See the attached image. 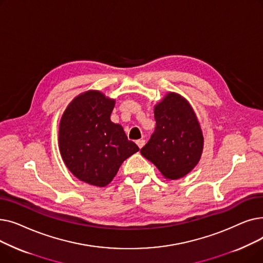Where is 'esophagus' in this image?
I'll return each instance as SVG.
<instances>
[{"label": "esophagus", "mask_w": 263, "mask_h": 263, "mask_svg": "<svg viewBox=\"0 0 263 263\" xmlns=\"http://www.w3.org/2000/svg\"><path fill=\"white\" fill-rule=\"evenodd\" d=\"M136 144H137V146L140 147V149L141 148H143L144 147V145H145V141L144 140H137L136 141Z\"/></svg>", "instance_id": "obj_1"}]
</instances>
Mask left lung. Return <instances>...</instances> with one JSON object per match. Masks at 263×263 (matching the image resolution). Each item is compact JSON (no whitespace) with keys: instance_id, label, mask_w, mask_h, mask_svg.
Returning a JSON list of instances; mask_svg holds the SVG:
<instances>
[{"instance_id":"obj_1","label":"left lung","mask_w":263,"mask_h":263,"mask_svg":"<svg viewBox=\"0 0 263 263\" xmlns=\"http://www.w3.org/2000/svg\"><path fill=\"white\" fill-rule=\"evenodd\" d=\"M157 127L141 154L153 162L162 176L177 180L194 170L203 150V135L190 102L170 91L155 105Z\"/></svg>"}]
</instances>
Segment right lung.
I'll return each mask as SVG.
<instances>
[{
	"label": "right lung",
	"mask_w": 263,
	"mask_h": 263,
	"mask_svg": "<svg viewBox=\"0 0 263 263\" xmlns=\"http://www.w3.org/2000/svg\"><path fill=\"white\" fill-rule=\"evenodd\" d=\"M115 99L99 90L80 93L68 104L59 129V147L67 168L79 180L103 187L124 160L140 150L119 123L110 120Z\"/></svg>",
	"instance_id": "add662e5"
}]
</instances>
